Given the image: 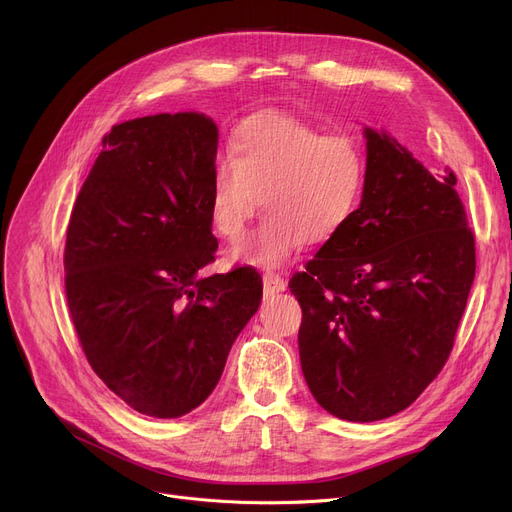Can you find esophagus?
I'll return each instance as SVG.
<instances>
[{
    "mask_svg": "<svg viewBox=\"0 0 512 512\" xmlns=\"http://www.w3.org/2000/svg\"><path fill=\"white\" fill-rule=\"evenodd\" d=\"M286 288V280L280 276V274H274V272H265L263 274V290L265 294H278Z\"/></svg>",
    "mask_w": 512,
    "mask_h": 512,
    "instance_id": "34e87169",
    "label": "esophagus"
}]
</instances>
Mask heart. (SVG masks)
I'll return each mask as SVG.
<instances>
[{
    "instance_id": "1",
    "label": "heart",
    "mask_w": 512,
    "mask_h": 512,
    "mask_svg": "<svg viewBox=\"0 0 512 512\" xmlns=\"http://www.w3.org/2000/svg\"><path fill=\"white\" fill-rule=\"evenodd\" d=\"M215 161L209 215L220 236L234 242L261 205V226L236 247L234 257L280 265L303 242L332 240L357 211L367 178L361 143L351 134H324L288 114H261L242 122Z\"/></svg>"
}]
</instances>
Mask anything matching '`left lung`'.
Wrapping results in <instances>:
<instances>
[{
    "instance_id": "obj_1",
    "label": "left lung",
    "mask_w": 512,
    "mask_h": 512,
    "mask_svg": "<svg viewBox=\"0 0 512 512\" xmlns=\"http://www.w3.org/2000/svg\"><path fill=\"white\" fill-rule=\"evenodd\" d=\"M359 209L288 288L315 400L346 421L407 409L446 365L475 278V236L456 176L427 172L386 132L365 128Z\"/></svg>"
}]
</instances>
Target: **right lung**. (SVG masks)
<instances>
[{
  "label": "right lung",
  "mask_w": 512,
  "mask_h": 512,
  "mask_svg": "<svg viewBox=\"0 0 512 512\" xmlns=\"http://www.w3.org/2000/svg\"><path fill=\"white\" fill-rule=\"evenodd\" d=\"M66 230V299L103 384L149 417L197 409L261 305L251 265L205 278L215 261L209 184L218 126L157 114L112 126Z\"/></svg>",
  "instance_id": "add662e5"
}]
</instances>
